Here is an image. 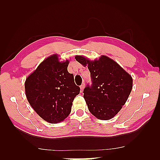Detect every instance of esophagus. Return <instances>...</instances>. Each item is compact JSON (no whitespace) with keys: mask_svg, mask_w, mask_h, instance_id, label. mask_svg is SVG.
I'll return each mask as SVG.
<instances>
[{"mask_svg":"<svg viewBox=\"0 0 160 160\" xmlns=\"http://www.w3.org/2000/svg\"><path fill=\"white\" fill-rule=\"evenodd\" d=\"M84 87H85V84H84V83H82V85L80 86V91H81V92H82L83 90H84Z\"/></svg>","mask_w":160,"mask_h":160,"instance_id":"esophagus-1","label":"esophagus"}]
</instances>
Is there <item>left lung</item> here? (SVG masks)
Masks as SVG:
<instances>
[{"label": "left lung", "instance_id": "8db88e82", "mask_svg": "<svg viewBox=\"0 0 160 160\" xmlns=\"http://www.w3.org/2000/svg\"><path fill=\"white\" fill-rule=\"evenodd\" d=\"M75 58L91 73L92 85H87L83 91L89 111L99 120H111L128 100L132 88L131 76L107 56L94 60L83 56Z\"/></svg>", "mask_w": 160, "mask_h": 160}]
</instances>
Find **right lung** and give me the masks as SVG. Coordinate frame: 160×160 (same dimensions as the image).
Returning a JSON list of instances; mask_svg holds the SVG:
<instances>
[{
  "label": "right lung",
  "mask_w": 160,
  "mask_h": 160,
  "mask_svg": "<svg viewBox=\"0 0 160 160\" xmlns=\"http://www.w3.org/2000/svg\"><path fill=\"white\" fill-rule=\"evenodd\" d=\"M69 60L60 61L58 54L47 57L26 78L27 99L37 114L52 124L69 115L75 97L80 89L73 75L67 71Z\"/></svg>",
  "instance_id": "1"
}]
</instances>
